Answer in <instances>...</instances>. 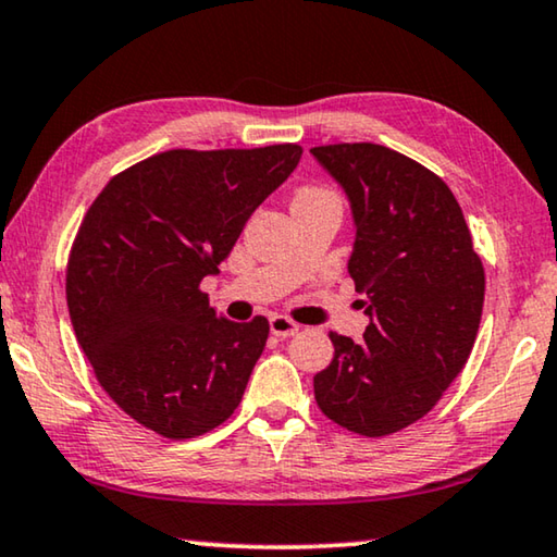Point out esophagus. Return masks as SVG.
I'll use <instances>...</instances> for the list:
<instances>
[{"label": "esophagus", "mask_w": 557, "mask_h": 557, "mask_svg": "<svg viewBox=\"0 0 557 557\" xmlns=\"http://www.w3.org/2000/svg\"><path fill=\"white\" fill-rule=\"evenodd\" d=\"M270 332L275 334V337H293V334L299 332V324L289 320V317H282V314H272L270 317Z\"/></svg>", "instance_id": "34e87169"}]
</instances>
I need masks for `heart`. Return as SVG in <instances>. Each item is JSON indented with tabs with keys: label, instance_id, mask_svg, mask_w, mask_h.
I'll list each match as a JSON object with an SVG mask.
<instances>
[{
	"label": "heart",
	"instance_id": "b5f03b06",
	"mask_svg": "<svg viewBox=\"0 0 557 557\" xmlns=\"http://www.w3.org/2000/svg\"><path fill=\"white\" fill-rule=\"evenodd\" d=\"M326 193H330V190H324V188H299V190L295 193V200L320 198V196H326Z\"/></svg>",
	"mask_w": 557,
	"mask_h": 557
}]
</instances>
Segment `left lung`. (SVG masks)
Returning a JSON list of instances; mask_svg holds the SVG:
<instances>
[{"instance_id":"left-lung-1","label":"left lung","mask_w":557,"mask_h":557,"mask_svg":"<svg viewBox=\"0 0 557 557\" xmlns=\"http://www.w3.org/2000/svg\"><path fill=\"white\" fill-rule=\"evenodd\" d=\"M351 202L357 225L349 275L367 293L359 344L330 334L334 359L314 376L326 419L379 438L434 409L469 361L485 272L448 185L379 144L312 148Z\"/></svg>"}]
</instances>
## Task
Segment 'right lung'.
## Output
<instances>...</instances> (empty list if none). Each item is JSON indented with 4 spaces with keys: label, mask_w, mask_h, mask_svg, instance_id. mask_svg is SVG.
<instances>
[{
    "label": "right lung",
    "mask_w": 557,
    "mask_h": 557,
    "mask_svg": "<svg viewBox=\"0 0 557 557\" xmlns=\"http://www.w3.org/2000/svg\"><path fill=\"white\" fill-rule=\"evenodd\" d=\"M299 156L297 144L175 148L113 175L86 210L69 317L101 389L140 426L183 441L233 417L270 324L220 317L200 282Z\"/></svg>",
    "instance_id": "add662e5"
}]
</instances>
